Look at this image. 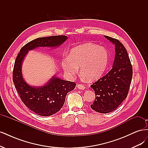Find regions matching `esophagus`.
Returning <instances> with one entry per match:
<instances>
[{
  "label": "esophagus",
  "instance_id": "1",
  "mask_svg": "<svg viewBox=\"0 0 148 148\" xmlns=\"http://www.w3.org/2000/svg\"><path fill=\"white\" fill-rule=\"evenodd\" d=\"M77 88H78V89H82V90H83V89H85V87H84V85H83V84H77Z\"/></svg>",
  "mask_w": 148,
  "mask_h": 148
}]
</instances>
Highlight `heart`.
<instances>
[{
  "label": "heart",
  "instance_id": "heart-1",
  "mask_svg": "<svg viewBox=\"0 0 148 148\" xmlns=\"http://www.w3.org/2000/svg\"><path fill=\"white\" fill-rule=\"evenodd\" d=\"M106 49L91 43H85L71 49L69 57H64L61 65L69 77L77 73L79 67L83 77L92 81L99 78L108 63Z\"/></svg>",
  "mask_w": 148,
  "mask_h": 148
}]
</instances>
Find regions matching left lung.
I'll use <instances>...</instances> for the list:
<instances>
[{
  "instance_id": "1",
  "label": "left lung",
  "mask_w": 148,
  "mask_h": 148,
  "mask_svg": "<svg viewBox=\"0 0 148 148\" xmlns=\"http://www.w3.org/2000/svg\"><path fill=\"white\" fill-rule=\"evenodd\" d=\"M104 37L115 45V56L112 69L91 85L96 95L91 107L97 112L107 114L117 109L127 97L133 69L123 44L118 39L107 36Z\"/></svg>"
}]
</instances>
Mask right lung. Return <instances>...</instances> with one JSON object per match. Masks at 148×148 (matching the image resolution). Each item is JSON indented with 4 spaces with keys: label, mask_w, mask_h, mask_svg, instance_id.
Listing matches in <instances>:
<instances>
[{
    "label": "right lung",
    "mask_w": 148,
    "mask_h": 148,
    "mask_svg": "<svg viewBox=\"0 0 148 148\" xmlns=\"http://www.w3.org/2000/svg\"><path fill=\"white\" fill-rule=\"evenodd\" d=\"M67 38L66 36L61 35L35 39L22 47L16 58L13 82L23 104L37 115L50 116L59 112L64 104L67 93L75 88L76 83L53 76L44 86H31L26 83L22 76L21 66L24 58L29 51L39 47H59Z\"/></svg>",
    "instance_id": "right-lung-1"
}]
</instances>
